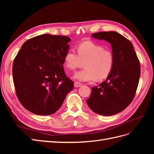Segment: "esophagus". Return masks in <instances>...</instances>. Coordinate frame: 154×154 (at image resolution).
<instances>
[{"mask_svg":"<svg viewBox=\"0 0 154 154\" xmlns=\"http://www.w3.org/2000/svg\"><path fill=\"white\" fill-rule=\"evenodd\" d=\"M74 87H80L82 86V84L80 83H78V82H74Z\"/></svg>","mask_w":154,"mask_h":154,"instance_id":"esophagus-1","label":"esophagus"}]
</instances>
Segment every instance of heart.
I'll return each instance as SVG.
<instances>
[{"label": "heart", "mask_w": 154, "mask_h": 154, "mask_svg": "<svg viewBox=\"0 0 154 154\" xmlns=\"http://www.w3.org/2000/svg\"><path fill=\"white\" fill-rule=\"evenodd\" d=\"M69 49L64 56V66L71 71L81 67L85 62V69L77 72L73 78L80 82L101 81L108 77L114 66V54L110 49L92 41H85L77 47Z\"/></svg>", "instance_id": "heart-1"}]
</instances>
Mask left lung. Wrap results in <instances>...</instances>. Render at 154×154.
<instances>
[{
	"label": "left lung",
	"mask_w": 154,
	"mask_h": 154,
	"mask_svg": "<svg viewBox=\"0 0 154 154\" xmlns=\"http://www.w3.org/2000/svg\"><path fill=\"white\" fill-rule=\"evenodd\" d=\"M92 36L110 44L114 66L105 81L92 88L87 103L96 114L114 115L127 108L136 94L141 74L139 60L132 44L118 32L101 31Z\"/></svg>",
	"instance_id": "1"
}]
</instances>
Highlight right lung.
I'll return each instance as SVG.
<instances>
[{
    "mask_svg": "<svg viewBox=\"0 0 154 154\" xmlns=\"http://www.w3.org/2000/svg\"><path fill=\"white\" fill-rule=\"evenodd\" d=\"M69 37L44 34L27 40L14 60L13 79L18 100L37 115L57 112L74 83L63 65L69 49Z\"/></svg>",
    "mask_w": 154,
    "mask_h": 154,
    "instance_id": "right-lung-1",
    "label": "right lung"
}]
</instances>
